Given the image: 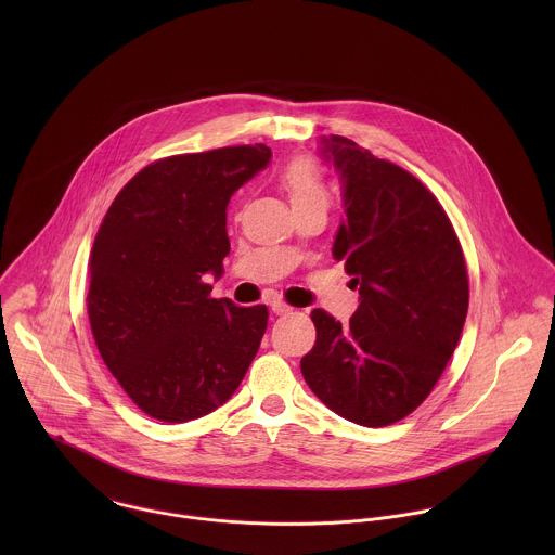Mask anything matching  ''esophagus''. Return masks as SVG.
<instances>
[{
  "label": "esophagus",
  "instance_id": "obj_1",
  "mask_svg": "<svg viewBox=\"0 0 555 555\" xmlns=\"http://www.w3.org/2000/svg\"><path fill=\"white\" fill-rule=\"evenodd\" d=\"M271 312L273 314H278V317H284V314H291L293 312V308L291 306H286L284 301H280V299H273L271 301Z\"/></svg>",
  "mask_w": 555,
  "mask_h": 555
}]
</instances>
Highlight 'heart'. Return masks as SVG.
<instances>
[{"mask_svg": "<svg viewBox=\"0 0 555 555\" xmlns=\"http://www.w3.org/2000/svg\"><path fill=\"white\" fill-rule=\"evenodd\" d=\"M284 188L291 196L293 209L308 207V205H320L326 207L328 203V190L326 183L310 159H295L284 170Z\"/></svg>", "mask_w": 555, "mask_h": 555, "instance_id": "b5f03b06", "label": "heart"}]
</instances>
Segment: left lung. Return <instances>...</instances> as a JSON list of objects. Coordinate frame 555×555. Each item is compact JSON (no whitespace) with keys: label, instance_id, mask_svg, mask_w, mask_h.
<instances>
[{"label":"left lung","instance_id":"obj_1","mask_svg":"<svg viewBox=\"0 0 555 555\" xmlns=\"http://www.w3.org/2000/svg\"><path fill=\"white\" fill-rule=\"evenodd\" d=\"M320 156L341 183L333 258L359 291L348 324L312 312L301 374L335 414L385 427L431 393L468 314V271L451 220L408 170L331 134Z\"/></svg>","mask_w":555,"mask_h":555}]
</instances>
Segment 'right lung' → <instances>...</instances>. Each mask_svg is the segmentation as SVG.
Wrapping results in <instances>:
<instances>
[{"label": "right lung", "instance_id": "obj_1", "mask_svg": "<svg viewBox=\"0 0 555 555\" xmlns=\"http://www.w3.org/2000/svg\"><path fill=\"white\" fill-rule=\"evenodd\" d=\"M262 143L158 159L108 207L89 258L87 314L102 361L150 416L185 423L237 391L264 306L211 299L224 273L231 196L267 168Z\"/></svg>", "mask_w": 555, "mask_h": 555}]
</instances>
